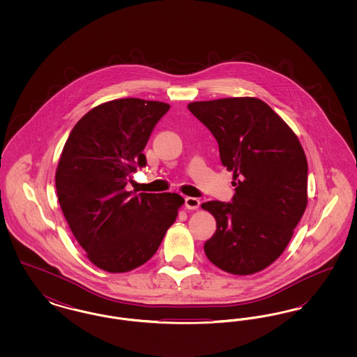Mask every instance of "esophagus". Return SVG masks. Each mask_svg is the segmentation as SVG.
<instances>
[{"label":"esophagus","mask_w":357,"mask_h":357,"mask_svg":"<svg viewBox=\"0 0 357 357\" xmlns=\"http://www.w3.org/2000/svg\"><path fill=\"white\" fill-rule=\"evenodd\" d=\"M199 199H197V198H192V197H186L185 198V206H186V208L188 210H197L198 207H199Z\"/></svg>","instance_id":"34e87169"}]
</instances>
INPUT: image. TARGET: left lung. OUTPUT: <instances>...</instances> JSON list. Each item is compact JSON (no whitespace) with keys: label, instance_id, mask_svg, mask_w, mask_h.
Masks as SVG:
<instances>
[{"label":"left lung","instance_id":"obj_1","mask_svg":"<svg viewBox=\"0 0 357 357\" xmlns=\"http://www.w3.org/2000/svg\"><path fill=\"white\" fill-rule=\"evenodd\" d=\"M220 146L222 165L233 171L231 204L202 208L217 221L204 253L222 271L248 275L284 253L307 204V162L288 124L255 98H226L187 105Z\"/></svg>","mask_w":357,"mask_h":357}]
</instances>
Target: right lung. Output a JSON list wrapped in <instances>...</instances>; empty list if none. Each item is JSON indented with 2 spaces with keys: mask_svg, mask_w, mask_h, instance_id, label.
I'll list each match as a JSON object with an SVG mask.
<instances>
[{
  "mask_svg": "<svg viewBox=\"0 0 357 357\" xmlns=\"http://www.w3.org/2000/svg\"><path fill=\"white\" fill-rule=\"evenodd\" d=\"M166 102L116 99L76 123L57 170L59 204L88 259L109 273L130 272L153 257L185 199L175 192L127 191Z\"/></svg>",
  "mask_w": 357,
  "mask_h": 357,
  "instance_id": "add662e5",
  "label": "right lung"
}]
</instances>
